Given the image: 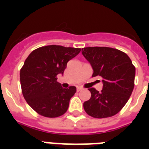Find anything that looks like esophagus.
I'll list each match as a JSON object with an SVG mask.
<instances>
[{
  "label": "esophagus",
  "mask_w": 149,
  "mask_h": 149,
  "mask_svg": "<svg viewBox=\"0 0 149 149\" xmlns=\"http://www.w3.org/2000/svg\"><path fill=\"white\" fill-rule=\"evenodd\" d=\"M81 90H82V88H81V87L77 88V92H80V91H81Z\"/></svg>",
  "instance_id": "esophagus-1"
}]
</instances>
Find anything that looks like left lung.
<instances>
[{"label": "left lung", "mask_w": 149, "mask_h": 149, "mask_svg": "<svg viewBox=\"0 0 149 149\" xmlns=\"http://www.w3.org/2000/svg\"><path fill=\"white\" fill-rule=\"evenodd\" d=\"M82 54L93 68V77L103 78L101 92L91 88L84 109L94 118H107L125 106L134 88L136 68L125 52L109 47H86Z\"/></svg>", "instance_id": "8db88e82"}]
</instances>
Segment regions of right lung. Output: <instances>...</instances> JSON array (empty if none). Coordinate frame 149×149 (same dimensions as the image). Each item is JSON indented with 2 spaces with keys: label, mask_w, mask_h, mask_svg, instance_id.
<instances>
[{
  "label": "right lung",
  "mask_w": 149,
  "mask_h": 149,
  "mask_svg": "<svg viewBox=\"0 0 149 149\" xmlns=\"http://www.w3.org/2000/svg\"><path fill=\"white\" fill-rule=\"evenodd\" d=\"M80 52L78 48L52 45L35 49L26 58L20 71L21 91L39 115L54 118L67 112L77 88H62L57 75L64 73L67 63Z\"/></svg>",
  "instance_id": "add662e5"
}]
</instances>
